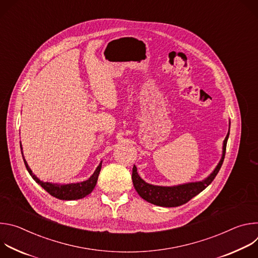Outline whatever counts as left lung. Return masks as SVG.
<instances>
[{
	"label": "left lung",
	"instance_id": "obj_1",
	"mask_svg": "<svg viewBox=\"0 0 258 258\" xmlns=\"http://www.w3.org/2000/svg\"><path fill=\"white\" fill-rule=\"evenodd\" d=\"M229 135H230V131L224 141L222 159H220V161L218 162L215 169L205 179H203L201 181L183 183V185H178V186H173V187L154 186V185H150V183L146 182L144 179H142L141 176L138 174L136 165H134L132 179H133V183H134V187H135L136 191L144 200L148 201L157 206L176 207V206H180L182 204L187 203L193 197H195L200 192H202L205 188H207L212 182V180L214 179L216 174L218 173L220 167H222V165H223L224 159H225Z\"/></svg>",
	"mask_w": 258,
	"mask_h": 258
}]
</instances>
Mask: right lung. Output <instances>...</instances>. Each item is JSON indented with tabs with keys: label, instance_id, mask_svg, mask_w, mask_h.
I'll use <instances>...</instances> for the list:
<instances>
[{
	"label": "right lung",
	"instance_id": "right-lung-1",
	"mask_svg": "<svg viewBox=\"0 0 258 258\" xmlns=\"http://www.w3.org/2000/svg\"><path fill=\"white\" fill-rule=\"evenodd\" d=\"M20 148L22 150L21 143H20ZM21 154H22V158H23L25 167H26L27 171L29 172V174L32 176V178L36 182H38L43 189H45L50 195H52L53 197L60 199V200H78V199H82V198L86 197L87 195L91 194L96 186L98 176H99V173L101 170V166H102V162H101L99 164V166L96 168L95 172L92 174V176L87 180H84L82 182H76V183H67V185H58V183H52V182H48V181L45 182L43 180H40L32 173L26 160L23 157L22 151H21Z\"/></svg>",
	"mask_w": 258,
	"mask_h": 258
}]
</instances>
